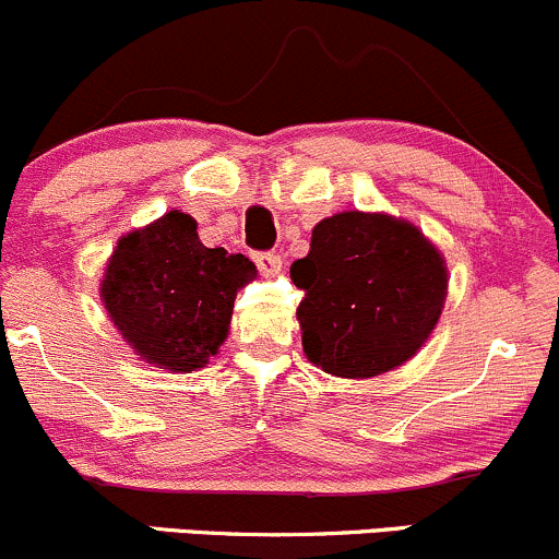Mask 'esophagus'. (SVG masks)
Masks as SVG:
<instances>
[{"mask_svg":"<svg viewBox=\"0 0 559 559\" xmlns=\"http://www.w3.org/2000/svg\"><path fill=\"white\" fill-rule=\"evenodd\" d=\"M253 258L263 274H277L282 269V258L277 253H255Z\"/></svg>","mask_w":559,"mask_h":559,"instance_id":"1","label":"esophagus"}]
</instances>
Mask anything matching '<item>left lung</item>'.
<instances>
[{"mask_svg": "<svg viewBox=\"0 0 559 559\" xmlns=\"http://www.w3.org/2000/svg\"><path fill=\"white\" fill-rule=\"evenodd\" d=\"M309 362L338 378H373L416 357L440 322L448 263L411 221L344 210L311 231L290 266Z\"/></svg>", "mask_w": 559, "mask_h": 559, "instance_id": "obj_1", "label": "left lung"}]
</instances>
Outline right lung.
<instances>
[{"instance_id": "right-lung-1", "label": "right lung", "mask_w": 559, "mask_h": 559, "mask_svg": "<svg viewBox=\"0 0 559 559\" xmlns=\"http://www.w3.org/2000/svg\"><path fill=\"white\" fill-rule=\"evenodd\" d=\"M255 274L250 258L205 248L197 221L170 210L117 239L100 280V301L143 362L191 373L218 354L237 290Z\"/></svg>"}]
</instances>
